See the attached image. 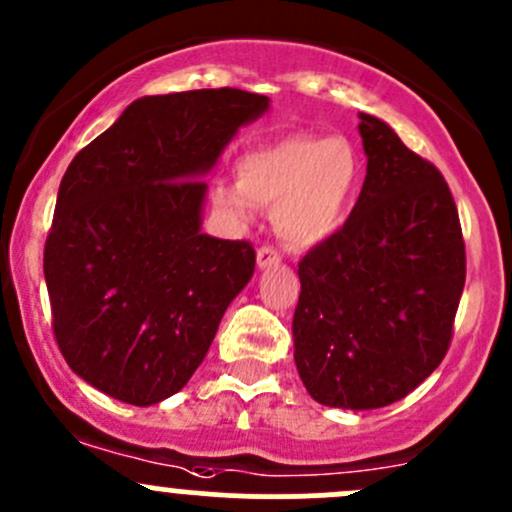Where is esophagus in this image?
<instances>
[{
    "label": "esophagus",
    "mask_w": 512,
    "mask_h": 512,
    "mask_svg": "<svg viewBox=\"0 0 512 512\" xmlns=\"http://www.w3.org/2000/svg\"><path fill=\"white\" fill-rule=\"evenodd\" d=\"M282 260V252L277 250L275 245H262L260 250H257V265L265 270V267H272V265H280Z\"/></svg>",
    "instance_id": "34e87169"
}]
</instances>
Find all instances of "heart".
<instances>
[{"mask_svg":"<svg viewBox=\"0 0 512 512\" xmlns=\"http://www.w3.org/2000/svg\"><path fill=\"white\" fill-rule=\"evenodd\" d=\"M359 180V158L344 138L297 133L247 153L237 185H218L215 203L237 218L252 205L275 210L277 232L292 245H312L342 223Z\"/></svg>","mask_w":512,"mask_h":512,"instance_id":"b5f03b06","label":"heart"}]
</instances>
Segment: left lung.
Wrapping results in <instances>:
<instances>
[{
  "label": "left lung",
  "instance_id": "obj_1",
  "mask_svg": "<svg viewBox=\"0 0 512 512\" xmlns=\"http://www.w3.org/2000/svg\"><path fill=\"white\" fill-rule=\"evenodd\" d=\"M366 178L347 223L299 260L294 361L337 409L404 399L446 356L466 285L456 200L431 160L361 113Z\"/></svg>",
  "mask_w": 512,
  "mask_h": 512
}]
</instances>
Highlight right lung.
Instances as JSON below:
<instances>
[{
	"label": "right lung",
	"mask_w": 512,
	"mask_h": 512,
	"mask_svg": "<svg viewBox=\"0 0 512 512\" xmlns=\"http://www.w3.org/2000/svg\"><path fill=\"white\" fill-rule=\"evenodd\" d=\"M267 106L227 86L143 96L66 168L44 245L51 327L103 394L151 406L183 389L250 282L252 242L200 232V175Z\"/></svg>",
	"instance_id": "add662e5"
}]
</instances>
